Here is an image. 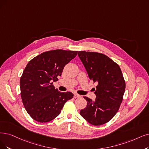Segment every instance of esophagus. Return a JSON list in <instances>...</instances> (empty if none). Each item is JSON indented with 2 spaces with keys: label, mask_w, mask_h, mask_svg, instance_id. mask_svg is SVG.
<instances>
[{
  "label": "esophagus",
  "mask_w": 149,
  "mask_h": 149,
  "mask_svg": "<svg viewBox=\"0 0 149 149\" xmlns=\"http://www.w3.org/2000/svg\"><path fill=\"white\" fill-rule=\"evenodd\" d=\"M79 97H81V95H80L76 93H74V98H79Z\"/></svg>",
  "instance_id": "esophagus-1"
}]
</instances>
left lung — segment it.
<instances>
[{
	"instance_id": "left-lung-1",
	"label": "left lung",
	"mask_w": 149,
	"mask_h": 149,
	"mask_svg": "<svg viewBox=\"0 0 149 149\" xmlns=\"http://www.w3.org/2000/svg\"><path fill=\"white\" fill-rule=\"evenodd\" d=\"M78 55L90 79L97 82L95 101L87 97V106L80 115L93 125L108 122L117 112L125 90L120 68L109 57L95 52L78 51Z\"/></svg>"
}]
</instances>
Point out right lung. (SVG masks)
<instances>
[{
    "label": "right lung",
    "mask_w": 149,
    "mask_h": 149,
    "mask_svg": "<svg viewBox=\"0 0 149 149\" xmlns=\"http://www.w3.org/2000/svg\"><path fill=\"white\" fill-rule=\"evenodd\" d=\"M78 51L56 49L41 53L30 61L20 79L21 96L24 106L33 119L49 122L57 117L68 100L70 92H61L52 81H57L64 67Z\"/></svg>",
    "instance_id": "add662e5"
}]
</instances>
